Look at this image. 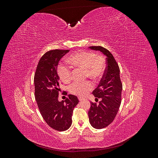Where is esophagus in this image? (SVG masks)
Here are the masks:
<instances>
[{
  "mask_svg": "<svg viewBox=\"0 0 158 158\" xmlns=\"http://www.w3.org/2000/svg\"><path fill=\"white\" fill-rule=\"evenodd\" d=\"M78 99H79V101H80V102H82V101H84V98H80V97H79V98H78Z\"/></svg>",
  "mask_w": 158,
  "mask_h": 158,
  "instance_id": "34e87169",
  "label": "esophagus"
}]
</instances>
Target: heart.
Masks as SVG:
<instances>
[{
  "instance_id": "obj_1",
  "label": "heart",
  "mask_w": 158,
  "mask_h": 158,
  "mask_svg": "<svg viewBox=\"0 0 158 158\" xmlns=\"http://www.w3.org/2000/svg\"><path fill=\"white\" fill-rule=\"evenodd\" d=\"M69 62L75 66L85 70L86 76L93 79L101 77L105 71V59L102 56L96 55L92 52L78 51L71 55ZM57 73L60 80L64 83H69L72 80V70L69 66L60 64ZM93 84L90 82L84 83L74 82L72 84L69 91L72 94L79 97L85 96L92 89Z\"/></svg>"
}]
</instances>
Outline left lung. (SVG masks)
Wrapping results in <instances>:
<instances>
[{"mask_svg":"<svg viewBox=\"0 0 158 158\" xmlns=\"http://www.w3.org/2000/svg\"><path fill=\"white\" fill-rule=\"evenodd\" d=\"M92 50L101 51L106 56L107 67L98 86L93 91L95 100L90 102L88 111L89 123L94 128L102 129L107 127L115 118L121 103L123 85L120 78V69L113 55L107 49L101 46L89 47Z\"/></svg>","mask_w":158,"mask_h":158,"instance_id":"obj_1","label":"left lung"}]
</instances>
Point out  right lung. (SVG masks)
<instances>
[{
  "label": "right lung",
  "instance_id": "add662e5",
  "mask_svg": "<svg viewBox=\"0 0 158 158\" xmlns=\"http://www.w3.org/2000/svg\"><path fill=\"white\" fill-rule=\"evenodd\" d=\"M69 50L47 51L38 63L34 75L35 97L45 121L50 127L64 131L72 125L74 108L79 102L78 98L69 94L65 101L59 102L60 80L57 74L59 62Z\"/></svg>",
  "mask_w": 158,
  "mask_h": 158
}]
</instances>
